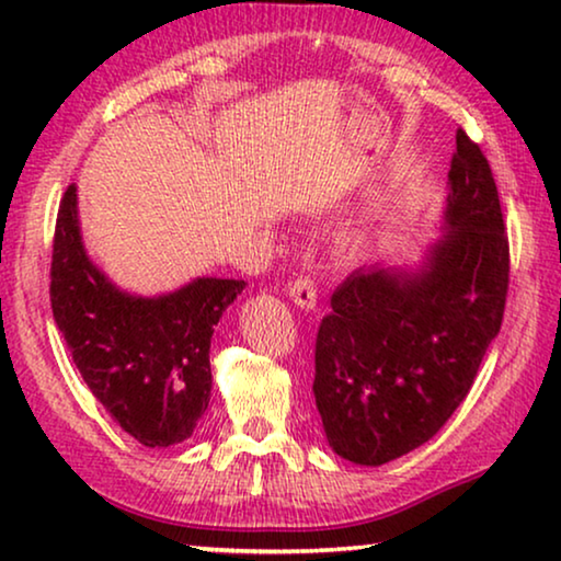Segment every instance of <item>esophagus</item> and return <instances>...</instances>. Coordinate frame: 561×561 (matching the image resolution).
<instances>
[{"mask_svg":"<svg viewBox=\"0 0 561 561\" xmlns=\"http://www.w3.org/2000/svg\"><path fill=\"white\" fill-rule=\"evenodd\" d=\"M288 290H290V298H294L301 309H313V306H317L319 294H317V286H313V280L309 278V275H298V278L290 280Z\"/></svg>","mask_w":561,"mask_h":561,"instance_id":"esophagus-1","label":"esophagus"}]
</instances>
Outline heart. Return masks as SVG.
<instances>
[{
    "label": "heart",
    "mask_w": 561,
    "mask_h": 561,
    "mask_svg": "<svg viewBox=\"0 0 561 561\" xmlns=\"http://www.w3.org/2000/svg\"><path fill=\"white\" fill-rule=\"evenodd\" d=\"M344 244H347V248H357V244H359V237H355V234H347V237H344Z\"/></svg>",
    "instance_id": "heart-1"
}]
</instances>
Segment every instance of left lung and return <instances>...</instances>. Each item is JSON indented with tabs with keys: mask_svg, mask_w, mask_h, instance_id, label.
<instances>
[{
	"mask_svg": "<svg viewBox=\"0 0 561 561\" xmlns=\"http://www.w3.org/2000/svg\"><path fill=\"white\" fill-rule=\"evenodd\" d=\"M447 234L419 273L359 267L332 294L313 350L329 447L386 465L432 439L470 393L503 324L511 252L495 179L457 129Z\"/></svg>",
	"mask_w": 561,
	"mask_h": 561,
	"instance_id": "obj_1",
	"label": "left lung"
}]
</instances>
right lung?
Masks as SVG:
<instances>
[{
    "instance_id": "1",
    "label": "right lung",
    "mask_w": 561,
    "mask_h": 561,
    "mask_svg": "<svg viewBox=\"0 0 561 561\" xmlns=\"http://www.w3.org/2000/svg\"><path fill=\"white\" fill-rule=\"evenodd\" d=\"M242 288L234 278H196L158 298L122 294L83 250L76 186L60 198L53 319L96 401L145 447H173L194 434L211 396L214 324Z\"/></svg>"
}]
</instances>
